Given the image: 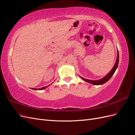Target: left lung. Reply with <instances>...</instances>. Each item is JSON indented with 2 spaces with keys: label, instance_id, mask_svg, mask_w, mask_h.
<instances>
[{
  "label": "left lung",
  "instance_id": "1",
  "mask_svg": "<svg viewBox=\"0 0 135 135\" xmlns=\"http://www.w3.org/2000/svg\"><path fill=\"white\" fill-rule=\"evenodd\" d=\"M118 63H119V52L118 50H117V59L116 60V62H115V64H114V66L113 67V68H112V70H111V71L107 74L106 76L104 77L103 78L98 80H88L86 79H84L83 78H81V77L80 76L81 78L83 80H84L85 81H86L89 83H90L91 84L95 85H102L103 84L106 83L107 81L111 79V77L113 76V75H114V74L115 73V71H116L117 68L118 67Z\"/></svg>",
  "mask_w": 135,
  "mask_h": 135
}]
</instances>
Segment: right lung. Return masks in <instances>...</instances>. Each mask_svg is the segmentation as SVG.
<instances>
[{
  "label": "right lung",
  "instance_id": "1",
  "mask_svg": "<svg viewBox=\"0 0 135 135\" xmlns=\"http://www.w3.org/2000/svg\"><path fill=\"white\" fill-rule=\"evenodd\" d=\"M49 86V85H48ZM48 86H45V87H43V88H40V89H36V88H32V89H34V90H43V89H45V88H47Z\"/></svg>",
  "mask_w": 135,
  "mask_h": 135
}]
</instances>
